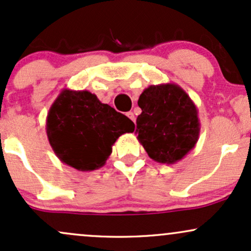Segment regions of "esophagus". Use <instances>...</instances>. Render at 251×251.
Returning <instances> with one entry per match:
<instances>
[{
    "instance_id": "obj_1",
    "label": "esophagus",
    "mask_w": 251,
    "mask_h": 251,
    "mask_svg": "<svg viewBox=\"0 0 251 251\" xmlns=\"http://www.w3.org/2000/svg\"><path fill=\"white\" fill-rule=\"evenodd\" d=\"M126 116H127L129 119L132 120V122H135V117H134L133 112H127V113H126Z\"/></svg>"
}]
</instances>
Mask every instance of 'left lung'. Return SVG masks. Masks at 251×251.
I'll return each instance as SVG.
<instances>
[{
  "mask_svg": "<svg viewBox=\"0 0 251 251\" xmlns=\"http://www.w3.org/2000/svg\"><path fill=\"white\" fill-rule=\"evenodd\" d=\"M138 140L154 162L175 164L195 148L201 132L198 109L176 83L151 85L138 100Z\"/></svg>",
  "mask_w": 251,
  "mask_h": 251,
  "instance_id": "8db88e82",
  "label": "left lung"
}]
</instances>
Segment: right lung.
Here are the masks:
<instances>
[{"mask_svg": "<svg viewBox=\"0 0 251 251\" xmlns=\"http://www.w3.org/2000/svg\"><path fill=\"white\" fill-rule=\"evenodd\" d=\"M134 124L88 91L65 88L50 106L46 132L54 153L79 171L105 165L112 146Z\"/></svg>", "mask_w": 251, "mask_h": 251, "instance_id": "right-lung-1", "label": "right lung"}]
</instances>
